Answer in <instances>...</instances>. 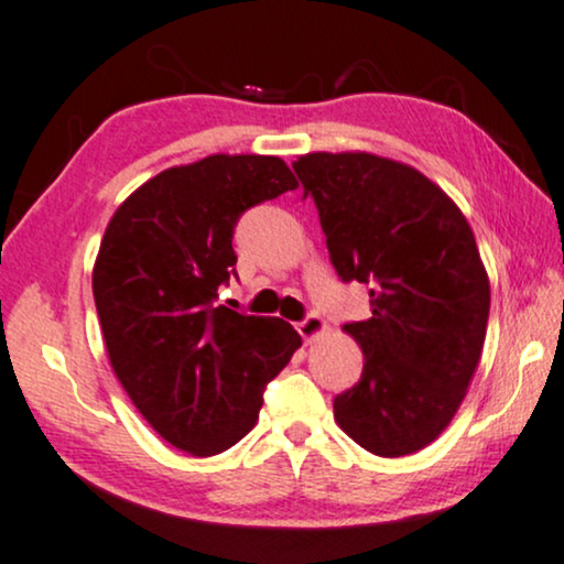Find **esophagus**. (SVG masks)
Segmentation results:
<instances>
[{"instance_id": "esophagus-1", "label": "esophagus", "mask_w": 564, "mask_h": 564, "mask_svg": "<svg viewBox=\"0 0 564 564\" xmlns=\"http://www.w3.org/2000/svg\"><path fill=\"white\" fill-rule=\"evenodd\" d=\"M296 330H300V336L304 338V341H312V338L325 334V321L321 315H315V312H310L302 323H296Z\"/></svg>"}]
</instances>
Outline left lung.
I'll list each match as a JSON object with an SVG mask.
<instances>
[{"instance_id": "left-lung-1", "label": "left lung", "mask_w": 564, "mask_h": 564, "mask_svg": "<svg viewBox=\"0 0 564 564\" xmlns=\"http://www.w3.org/2000/svg\"><path fill=\"white\" fill-rule=\"evenodd\" d=\"M294 171L338 278L370 286L372 315L344 325L365 365L336 423L378 457L415 454L457 415L484 351L491 289L470 223L404 162L312 152Z\"/></svg>"}]
</instances>
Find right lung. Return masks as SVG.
Segmentation results:
<instances>
[{
  "label": "right lung",
  "mask_w": 564,
  "mask_h": 564,
  "mask_svg": "<svg viewBox=\"0 0 564 564\" xmlns=\"http://www.w3.org/2000/svg\"><path fill=\"white\" fill-rule=\"evenodd\" d=\"M296 186L281 158L209 154L149 178L105 230L91 286L110 365L147 423L194 457L254 429L264 386L302 347L281 317L215 304L236 275L239 217Z\"/></svg>",
  "instance_id": "1"
}]
</instances>
